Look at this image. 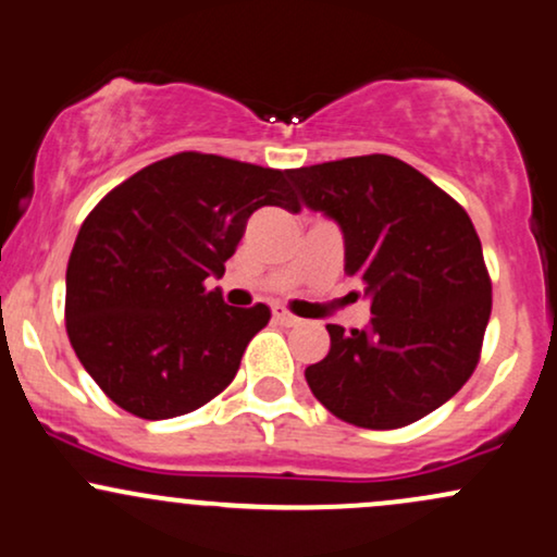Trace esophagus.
I'll list each match as a JSON object with an SVG mask.
<instances>
[{"instance_id": "obj_1", "label": "esophagus", "mask_w": 557, "mask_h": 557, "mask_svg": "<svg viewBox=\"0 0 557 557\" xmlns=\"http://www.w3.org/2000/svg\"><path fill=\"white\" fill-rule=\"evenodd\" d=\"M273 318H276L278 323H284V326H297L299 323V318L297 315H292L289 310H284V308H276L273 310Z\"/></svg>"}]
</instances>
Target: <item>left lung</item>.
Masks as SVG:
<instances>
[{
    "label": "left lung",
    "mask_w": 557,
    "mask_h": 557,
    "mask_svg": "<svg viewBox=\"0 0 557 557\" xmlns=\"http://www.w3.org/2000/svg\"><path fill=\"white\" fill-rule=\"evenodd\" d=\"M310 210L345 236V271L371 323H329L331 349L305 368L318 403L362 429H399L471 379L492 281L468 212L408 162L362 154L286 171Z\"/></svg>",
    "instance_id": "obj_1"
}]
</instances>
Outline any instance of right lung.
I'll return each mask as SVG.
<instances>
[{"instance_id":"right-lung-1","label":"right lung","mask_w":557,"mask_h":557,"mask_svg":"<svg viewBox=\"0 0 557 557\" xmlns=\"http://www.w3.org/2000/svg\"><path fill=\"white\" fill-rule=\"evenodd\" d=\"M299 210L286 171L178 152L141 168L89 212L65 273V326L81 366L128 413L162 421L202 408L271 321L231 308L205 278L260 208Z\"/></svg>"}]
</instances>
